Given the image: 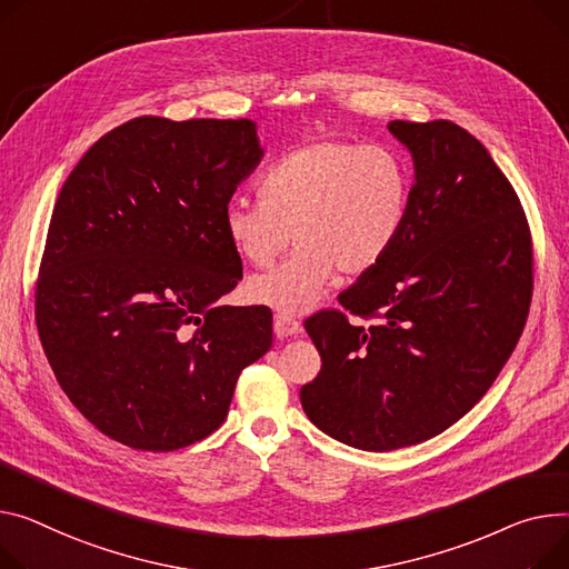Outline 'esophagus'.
Segmentation results:
<instances>
[{
  "instance_id": "obj_1",
  "label": "esophagus",
  "mask_w": 569,
  "mask_h": 569,
  "mask_svg": "<svg viewBox=\"0 0 569 569\" xmlns=\"http://www.w3.org/2000/svg\"><path fill=\"white\" fill-rule=\"evenodd\" d=\"M274 333H277V338L297 336V333H301V322L297 318H292V316L277 313L274 316Z\"/></svg>"
}]
</instances>
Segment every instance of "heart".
Wrapping results in <instances>:
<instances>
[{"mask_svg":"<svg viewBox=\"0 0 569 569\" xmlns=\"http://www.w3.org/2000/svg\"><path fill=\"white\" fill-rule=\"evenodd\" d=\"M258 203L233 201L223 233L251 268L279 270L253 277L247 297L286 316L307 313L333 272L355 279L372 272L402 236L411 178L396 150L350 141L299 146L256 180Z\"/></svg>","mask_w":569,"mask_h":569,"instance_id":"heart-1","label":"heart"}]
</instances>
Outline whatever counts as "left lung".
I'll return each mask as SVG.
<instances>
[{"label":"left lung","instance_id":"8db88e82","mask_svg":"<svg viewBox=\"0 0 569 569\" xmlns=\"http://www.w3.org/2000/svg\"><path fill=\"white\" fill-rule=\"evenodd\" d=\"M413 160L402 236L338 295L376 322L320 311L305 327L322 357L299 391L313 426L361 450L437 437L487 393L533 297L531 229L487 148L450 121H391Z\"/></svg>","mask_w":569,"mask_h":569}]
</instances>
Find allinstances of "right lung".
<instances>
[{
    "instance_id": "add662e5",
    "label": "right lung",
    "mask_w": 569,
    "mask_h": 569,
    "mask_svg": "<svg viewBox=\"0 0 569 569\" xmlns=\"http://www.w3.org/2000/svg\"><path fill=\"white\" fill-rule=\"evenodd\" d=\"M260 158L249 119L139 117L66 178L36 327L63 393L102 435L153 452L206 439L240 372L272 348L270 309L217 305L242 279L223 210Z\"/></svg>"
}]
</instances>
